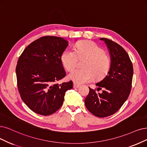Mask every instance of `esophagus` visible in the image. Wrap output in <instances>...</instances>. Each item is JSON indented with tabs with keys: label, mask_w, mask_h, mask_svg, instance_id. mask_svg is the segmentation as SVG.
Listing matches in <instances>:
<instances>
[{
	"label": "esophagus",
	"mask_w": 147,
	"mask_h": 147,
	"mask_svg": "<svg viewBox=\"0 0 147 147\" xmlns=\"http://www.w3.org/2000/svg\"><path fill=\"white\" fill-rule=\"evenodd\" d=\"M80 85H79V84H77V83H75V82H74V84H73V87H74V88H79V87H80Z\"/></svg>",
	"instance_id": "34e87169"
}]
</instances>
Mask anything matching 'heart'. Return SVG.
Masks as SVG:
<instances>
[{
    "mask_svg": "<svg viewBox=\"0 0 147 147\" xmlns=\"http://www.w3.org/2000/svg\"><path fill=\"white\" fill-rule=\"evenodd\" d=\"M85 58L82 68L74 69L68 78L76 83L83 84L93 78L99 80L104 78L111 66L110 57L105 50L92 41H80L75 45L74 51L67 49L62 54L61 59L67 70L72 69L77 63L78 59Z\"/></svg>",
    "mask_w": 147,
    "mask_h": 147,
    "instance_id": "b5f03b06",
    "label": "heart"
}]
</instances>
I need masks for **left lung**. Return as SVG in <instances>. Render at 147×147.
<instances>
[{
  "mask_svg": "<svg viewBox=\"0 0 147 147\" xmlns=\"http://www.w3.org/2000/svg\"><path fill=\"white\" fill-rule=\"evenodd\" d=\"M100 40L107 47L111 66L106 76L96 84L97 90L103 88L102 93L89 88L85 104L93 115L105 117L116 113L127 100L131 88L133 68L128 54L121 45L106 38Z\"/></svg>",
  "mask_w": 147,
  "mask_h": 147,
  "instance_id": "8db88e82",
  "label": "left lung"
}]
</instances>
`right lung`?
I'll use <instances>...</instances> for the list:
<instances>
[{"label": "right lung", "instance_id": "right-lung-1", "mask_svg": "<svg viewBox=\"0 0 147 147\" xmlns=\"http://www.w3.org/2000/svg\"><path fill=\"white\" fill-rule=\"evenodd\" d=\"M62 37L43 36L32 42L19 57L16 72L18 87L25 104L34 113L48 116L62 105L71 80L57 81L66 76L61 57L68 46Z\"/></svg>", "mask_w": 147, "mask_h": 147}]
</instances>
